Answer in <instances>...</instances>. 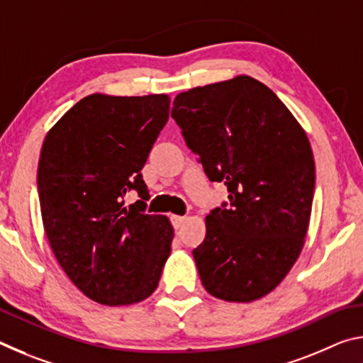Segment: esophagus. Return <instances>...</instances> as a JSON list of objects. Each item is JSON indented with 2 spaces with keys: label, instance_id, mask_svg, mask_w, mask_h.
<instances>
[{
  "label": "esophagus",
  "instance_id": "obj_1",
  "mask_svg": "<svg viewBox=\"0 0 363 363\" xmlns=\"http://www.w3.org/2000/svg\"><path fill=\"white\" fill-rule=\"evenodd\" d=\"M186 220H187L186 216H177V214H173V216H171V223H173L174 229H181Z\"/></svg>",
  "mask_w": 363,
  "mask_h": 363
}]
</instances>
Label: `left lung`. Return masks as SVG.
Returning a JSON list of instances; mask_svg holds the SVG:
<instances>
[{
	"mask_svg": "<svg viewBox=\"0 0 363 363\" xmlns=\"http://www.w3.org/2000/svg\"><path fill=\"white\" fill-rule=\"evenodd\" d=\"M171 116L210 181L229 192L192 251L201 284L229 303L266 296L296 262L309 227L315 163L306 131L248 75L177 94Z\"/></svg>",
	"mask_w": 363,
	"mask_h": 363,
	"instance_id": "obj_1",
	"label": "left lung"
}]
</instances>
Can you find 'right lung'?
Wrapping results in <instances>:
<instances>
[{
    "label": "right lung",
    "mask_w": 363,
    "mask_h": 363,
    "mask_svg": "<svg viewBox=\"0 0 363 363\" xmlns=\"http://www.w3.org/2000/svg\"><path fill=\"white\" fill-rule=\"evenodd\" d=\"M169 96L91 94L46 134L38 163L43 225L73 285L106 306L140 303L157 290L174 230L145 214L140 174L167 125ZM136 189L141 200L124 206Z\"/></svg>",
    "instance_id": "obj_1"
}]
</instances>
